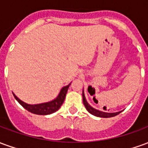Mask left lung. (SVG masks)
Here are the masks:
<instances>
[{
	"label": "left lung",
	"mask_w": 148,
	"mask_h": 148,
	"mask_svg": "<svg viewBox=\"0 0 148 148\" xmlns=\"http://www.w3.org/2000/svg\"><path fill=\"white\" fill-rule=\"evenodd\" d=\"M82 99H83V104L86 109H87V111L89 112L90 113H91L93 116H99V117H104V118H108V117H112V116H115L118 115L121 112H105L99 111V110H97V109H93V107L88 104V102L86 100V97H85V94H84V91L82 92Z\"/></svg>",
	"instance_id": "left-lung-1"
}]
</instances>
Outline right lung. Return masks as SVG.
Listing matches in <instances>:
<instances>
[{"label":"right lung","mask_w":148,"mask_h":148,"mask_svg":"<svg viewBox=\"0 0 148 148\" xmlns=\"http://www.w3.org/2000/svg\"><path fill=\"white\" fill-rule=\"evenodd\" d=\"M70 85H71V83L66 86L63 87L60 91L58 96L55 100H53L51 101H49V102L42 103V104H38V105H28L27 103L24 102L21 100L19 99L13 93H12V94H13V96H14V97L18 102L20 103L24 109H27V111L31 112L34 114L48 115L56 112L61 107L62 103L64 101L65 97H66V95L68 88L70 86Z\"/></svg>","instance_id":"right-lung-1"}]
</instances>
